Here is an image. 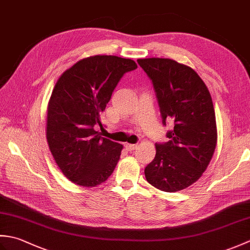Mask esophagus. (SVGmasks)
<instances>
[{"instance_id": "esophagus-1", "label": "esophagus", "mask_w": 250, "mask_h": 250, "mask_svg": "<svg viewBox=\"0 0 250 250\" xmlns=\"http://www.w3.org/2000/svg\"><path fill=\"white\" fill-rule=\"evenodd\" d=\"M125 148H126V150L132 151V150L135 149L137 145H136V144H125Z\"/></svg>"}]
</instances>
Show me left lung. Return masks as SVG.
<instances>
[{
	"mask_svg": "<svg viewBox=\"0 0 250 250\" xmlns=\"http://www.w3.org/2000/svg\"><path fill=\"white\" fill-rule=\"evenodd\" d=\"M151 79L163 125L174 121L166 144H156V157L145 168L147 182L164 192H176L198 180L217 145L215 109L210 93L190 66L167 58L139 59Z\"/></svg>",
	"mask_w": 250,
	"mask_h": 250,
	"instance_id": "obj_1",
	"label": "left lung"
}]
</instances>
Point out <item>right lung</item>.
Listing matches in <instances>:
<instances>
[{"mask_svg":"<svg viewBox=\"0 0 250 250\" xmlns=\"http://www.w3.org/2000/svg\"><path fill=\"white\" fill-rule=\"evenodd\" d=\"M137 64L116 56L79 60L58 79L47 106L46 139L57 166L72 183L97 187L118 163L124 146L102 137L101 114L120 78Z\"/></svg>","mask_w":250,"mask_h":250,"instance_id":"1","label":"right lung"}]
</instances>
